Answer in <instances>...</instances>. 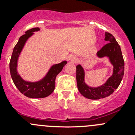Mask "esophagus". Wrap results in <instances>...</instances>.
I'll return each mask as SVG.
<instances>
[{
    "instance_id": "1",
    "label": "esophagus",
    "mask_w": 135,
    "mask_h": 135,
    "mask_svg": "<svg viewBox=\"0 0 135 135\" xmlns=\"http://www.w3.org/2000/svg\"><path fill=\"white\" fill-rule=\"evenodd\" d=\"M77 57L74 55H69V57H68V60L70 62H76L77 61Z\"/></svg>"
}]
</instances>
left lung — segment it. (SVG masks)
Returning <instances> with one entry per match:
<instances>
[{"instance_id": "obj_1", "label": "left lung", "mask_w": 135, "mask_h": 135, "mask_svg": "<svg viewBox=\"0 0 135 135\" xmlns=\"http://www.w3.org/2000/svg\"><path fill=\"white\" fill-rule=\"evenodd\" d=\"M104 40L108 43L104 45L97 53L100 59L107 57L113 66L112 75L103 85L91 87L85 82V70L81 65L76 66V81L80 93L85 98L97 100L108 97L118 88L124 74V60L121 47L115 38L109 32H105Z\"/></svg>"}]
</instances>
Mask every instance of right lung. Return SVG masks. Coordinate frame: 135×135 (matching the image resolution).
Returning a JSON list of instances; mask_svg holds the SVG:
<instances>
[{
    "mask_svg": "<svg viewBox=\"0 0 135 135\" xmlns=\"http://www.w3.org/2000/svg\"><path fill=\"white\" fill-rule=\"evenodd\" d=\"M40 31L38 27L31 28L25 32L19 39L18 42L15 46L9 61V70L11 77L16 88L21 93L26 97L33 99L44 98L53 93L55 87V78L61 73L65 65L67 63L63 61L58 64L53 65L46 74L41 80L36 81H29L24 80L17 73V62L21 51L23 49L28 39L34 35V32Z\"/></svg>",
    "mask_w": 135,
    "mask_h": 135,
    "instance_id": "right-lung-1",
    "label": "right lung"
}]
</instances>
